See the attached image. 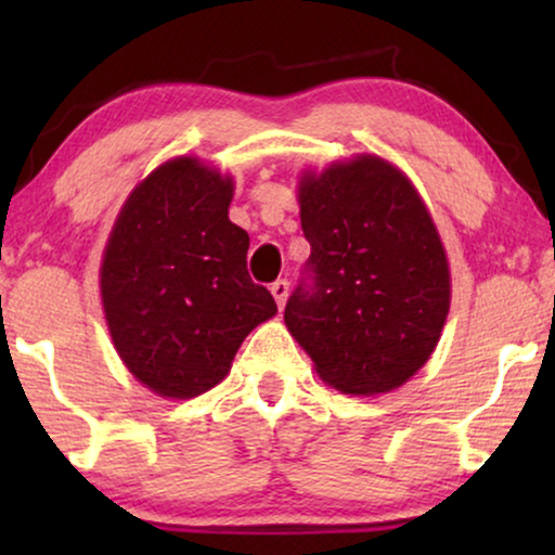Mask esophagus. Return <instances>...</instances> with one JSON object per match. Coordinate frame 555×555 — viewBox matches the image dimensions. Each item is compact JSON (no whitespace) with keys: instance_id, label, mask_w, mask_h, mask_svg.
Wrapping results in <instances>:
<instances>
[{"instance_id":"1","label":"esophagus","mask_w":555,"mask_h":555,"mask_svg":"<svg viewBox=\"0 0 555 555\" xmlns=\"http://www.w3.org/2000/svg\"><path fill=\"white\" fill-rule=\"evenodd\" d=\"M270 293H272V298H275L278 306L283 308L287 300V293H291V283H287V280H275V283L270 285Z\"/></svg>"}]
</instances>
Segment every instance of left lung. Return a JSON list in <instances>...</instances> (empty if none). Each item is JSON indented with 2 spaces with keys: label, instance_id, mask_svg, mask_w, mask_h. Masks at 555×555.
<instances>
[{
  "label": "left lung",
  "instance_id": "left-lung-1",
  "mask_svg": "<svg viewBox=\"0 0 555 555\" xmlns=\"http://www.w3.org/2000/svg\"><path fill=\"white\" fill-rule=\"evenodd\" d=\"M298 202L310 257L287 331L333 389H397L429 361L450 313V264L427 207L378 156L308 171Z\"/></svg>",
  "mask_w": 555,
  "mask_h": 555
}]
</instances>
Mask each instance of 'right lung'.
Wrapping results in <instances>:
<instances>
[{"instance_id": "obj_1", "label": "right lung", "mask_w": 555, "mask_h": 555, "mask_svg": "<svg viewBox=\"0 0 555 555\" xmlns=\"http://www.w3.org/2000/svg\"><path fill=\"white\" fill-rule=\"evenodd\" d=\"M232 189L199 158H171L133 189L105 245L101 295L113 346L158 397L209 391L247 333L278 313L247 272L249 237L230 222Z\"/></svg>"}]
</instances>
